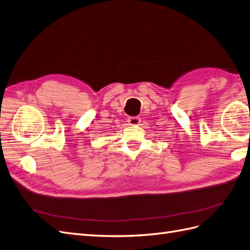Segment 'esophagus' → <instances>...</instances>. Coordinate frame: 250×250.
I'll return each mask as SVG.
<instances>
[{
    "label": "esophagus",
    "instance_id": "1",
    "mask_svg": "<svg viewBox=\"0 0 250 250\" xmlns=\"http://www.w3.org/2000/svg\"><path fill=\"white\" fill-rule=\"evenodd\" d=\"M128 123L131 126H139L141 123V118L139 117H130L128 119Z\"/></svg>",
    "mask_w": 250,
    "mask_h": 250
}]
</instances>
